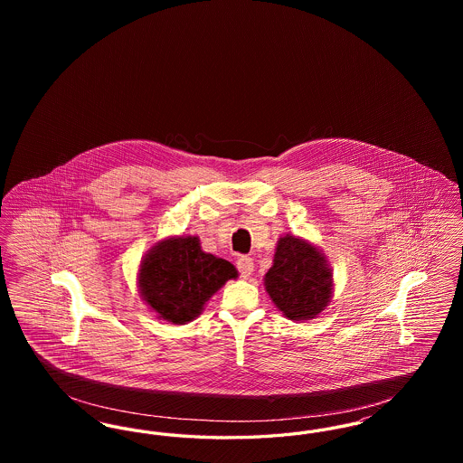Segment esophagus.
<instances>
[{
    "instance_id": "obj_1",
    "label": "esophagus",
    "mask_w": 463,
    "mask_h": 463,
    "mask_svg": "<svg viewBox=\"0 0 463 463\" xmlns=\"http://www.w3.org/2000/svg\"><path fill=\"white\" fill-rule=\"evenodd\" d=\"M236 265H238V270L241 272V278L246 279V278L251 276V272H253V260L250 257H240Z\"/></svg>"
}]
</instances>
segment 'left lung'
<instances>
[{"instance_id": "obj_1", "label": "left lung", "mask_w": 463, "mask_h": 463, "mask_svg": "<svg viewBox=\"0 0 463 463\" xmlns=\"http://www.w3.org/2000/svg\"><path fill=\"white\" fill-rule=\"evenodd\" d=\"M264 287L285 317L307 321L328 307L333 295V270L317 246L287 234L278 241Z\"/></svg>"}]
</instances>
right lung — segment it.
Wrapping results in <instances>:
<instances>
[{
    "label": "right lung",
    "instance_id": "add662e5",
    "mask_svg": "<svg viewBox=\"0 0 463 463\" xmlns=\"http://www.w3.org/2000/svg\"><path fill=\"white\" fill-rule=\"evenodd\" d=\"M236 267L201 250L198 236H172L156 242L138 269V291L157 319L185 325L229 279Z\"/></svg>",
    "mask_w": 463,
    "mask_h": 463
}]
</instances>
